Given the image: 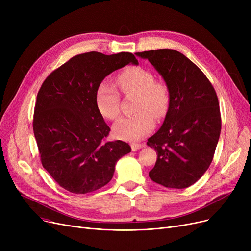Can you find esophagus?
<instances>
[{
    "label": "esophagus",
    "instance_id": "obj_1",
    "mask_svg": "<svg viewBox=\"0 0 251 251\" xmlns=\"http://www.w3.org/2000/svg\"><path fill=\"white\" fill-rule=\"evenodd\" d=\"M142 148H144V143H132L131 144V149H132V151H137Z\"/></svg>",
    "mask_w": 251,
    "mask_h": 251
}]
</instances>
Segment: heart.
<instances>
[{
	"label": "heart",
	"instance_id": "b5f03b06",
	"mask_svg": "<svg viewBox=\"0 0 251 251\" xmlns=\"http://www.w3.org/2000/svg\"><path fill=\"white\" fill-rule=\"evenodd\" d=\"M117 81L126 95H136L133 116L123 117L114 124L116 137L136 141L149 134L154 127V118L165 116L169 107V91L162 82H156L153 74L141 67H130L119 74ZM96 101L100 113L114 120L120 114V96L115 86L104 80L98 89Z\"/></svg>",
	"mask_w": 251,
	"mask_h": 251
}]
</instances>
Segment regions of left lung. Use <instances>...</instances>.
Instances as JSON below:
<instances>
[{"mask_svg": "<svg viewBox=\"0 0 251 251\" xmlns=\"http://www.w3.org/2000/svg\"><path fill=\"white\" fill-rule=\"evenodd\" d=\"M135 55L150 61L170 97L162 127L147 142L157 152L149 176L167 188H187L213 161L221 133L217 94L202 71L178 50L160 49Z\"/></svg>", "mask_w": 251, "mask_h": 251, "instance_id": "left-lung-1", "label": "left lung"}]
</instances>
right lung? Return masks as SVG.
I'll return each instance as SVG.
<instances>
[{"instance_id": "obj_1", "label": "right lung", "mask_w": 251, "mask_h": 251, "mask_svg": "<svg viewBox=\"0 0 251 251\" xmlns=\"http://www.w3.org/2000/svg\"><path fill=\"white\" fill-rule=\"evenodd\" d=\"M128 64L131 52L77 55L51 72L39 89L33 132L43 167L61 187L76 194L108 184L119 159L131 151L128 143L103 142L110 132L100 113L97 89L109 74Z\"/></svg>"}]
</instances>
